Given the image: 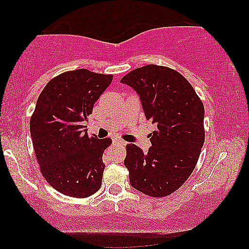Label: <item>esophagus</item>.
<instances>
[{"mask_svg": "<svg viewBox=\"0 0 249 249\" xmlns=\"http://www.w3.org/2000/svg\"><path fill=\"white\" fill-rule=\"evenodd\" d=\"M114 143H117V144H119V145H125V144H127L124 140H120V138H115Z\"/></svg>", "mask_w": 249, "mask_h": 249, "instance_id": "esophagus-1", "label": "esophagus"}]
</instances>
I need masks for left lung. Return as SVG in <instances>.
<instances>
[{"label":"left lung","mask_w":249,"mask_h":249,"mask_svg":"<svg viewBox=\"0 0 249 249\" xmlns=\"http://www.w3.org/2000/svg\"><path fill=\"white\" fill-rule=\"evenodd\" d=\"M121 82L137 92L145 118L157 125L147 153L135 144L125 146L129 182L144 195L169 196L189 178L201 152L202 102L188 80L169 67H140Z\"/></svg>","instance_id":"1"}]
</instances>
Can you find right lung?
<instances>
[{
  "label": "right lung",
  "instance_id": "add662e5",
  "mask_svg": "<svg viewBox=\"0 0 249 249\" xmlns=\"http://www.w3.org/2000/svg\"><path fill=\"white\" fill-rule=\"evenodd\" d=\"M112 75L75 70L53 77L38 96L31 137L42 175L54 190L87 198L101 189L103 153L111 138L88 136L85 124Z\"/></svg>",
  "mask_w": 249,
  "mask_h": 249
}]
</instances>
